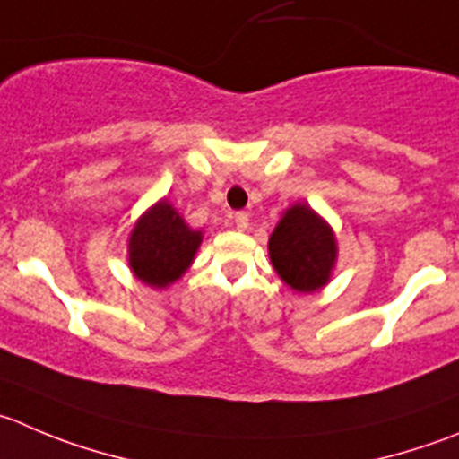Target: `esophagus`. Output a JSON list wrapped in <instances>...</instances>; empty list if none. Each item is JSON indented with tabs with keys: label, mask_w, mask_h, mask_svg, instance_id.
I'll list each match as a JSON object with an SVG mask.
<instances>
[{
	"label": "esophagus",
	"mask_w": 459,
	"mask_h": 459,
	"mask_svg": "<svg viewBox=\"0 0 459 459\" xmlns=\"http://www.w3.org/2000/svg\"><path fill=\"white\" fill-rule=\"evenodd\" d=\"M247 222H250V218H247L246 212L234 213V225H237V230H241V232H246V230H247Z\"/></svg>",
	"instance_id": "1"
}]
</instances>
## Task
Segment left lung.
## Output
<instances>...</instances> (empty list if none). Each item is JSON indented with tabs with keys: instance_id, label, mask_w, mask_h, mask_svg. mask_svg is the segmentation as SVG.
I'll return each instance as SVG.
<instances>
[{
	"instance_id": "8db88e82",
	"label": "left lung",
	"mask_w": 459,
	"mask_h": 459,
	"mask_svg": "<svg viewBox=\"0 0 459 459\" xmlns=\"http://www.w3.org/2000/svg\"><path fill=\"white\" fill-rule=\"evenodd\" d=\"M274 273L295 292H316L333 277L338 238L333 227L311 204L295 203L283 209L268 241Z\"/></svg>"
}]
</instances>
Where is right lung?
Here are the masks:
<instances>
[{
    "label": "right lung",
    "instance_id": "obj_1",
    "mask_svg": "<svg viewBox=\"0 0 459 459\" xmlns=\"http://www.w3.org/2000/svg\"><path fill=\"white\" fill-rule=\"evenodd\" d=\"M203 230H194L167 198L157 200L134 221L128 234V268L151 288H167L194 264Z\"/></svg>",
    "mask_w": 459,
    "mask_h": 459
}]
</instances>
